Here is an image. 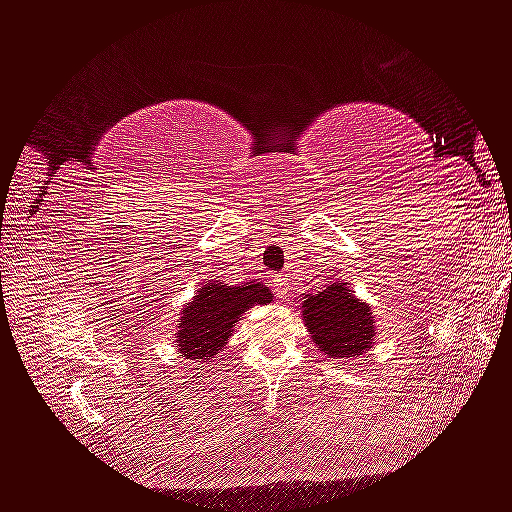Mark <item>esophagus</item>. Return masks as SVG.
I'll use <instances>...</instances> for the list:
<instances>
[{"label": "esophagus", "mask_w": 512, "mask_h": 512, "mask_svg": "<svg viewBox=\"0 0 512 512\" xmlns=\"http://www.w3.org/2000/svg\"><path fill=\"white\" fill-rule=\"evenodd\" d=\"M289 289H292V285H289L287 278H273V292L278 294V299H287Z\"/></svg>", "instance_id": "34e87169"}]
</instances>
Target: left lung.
I'll list each match as a JSON object with an SVG mask.
<instances>
[{
	"label": "left lung",
	"mask_w": 512,
	"mask_h": 512,
	"mask_svg": "<svg viewBox=\"0 0 512 512\" xmlns=\"http://www.w3.org/2000/svg\"><path fill=\"white\" fill-rule=\"evenodd\" d=\"M310 342L326 358H361L375 342V317L345 280H333L322 292L305 294L301 303Z\"/></svg>",
	"instance_id": "left-lung-1"
}]
</instances>
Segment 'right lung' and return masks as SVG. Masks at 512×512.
Instances as JSON below:
<instances>
[{"mask_svg": "<svg viewBox=\"0 0 512 512\" xmlns=\"http://www.w3.org/2000/svg\"><path fill=\"white\" fill-rule=\"evenodd\" d=\"M271 301L273 294L264 282L225 285L220 280H209L197 289L193 301L181 308V324L174 333L179 354L190 361H211L223 352L243 312Z\"/></svg>", "mask_w": 512, "mask_h": 512, "instance_id": "right-lung-1", "label": "right lung"}]
</instances>
